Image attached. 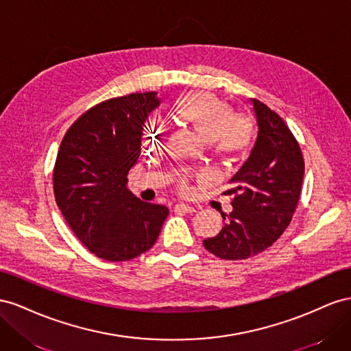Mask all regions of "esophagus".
Returning <instances> with one entry per match:
<instances>
[{"label": "esophagus", "instance_id": "34e87169", "mask_svg": "<svg viewBox=\"0 0 351 351\" xmlns=\"http://www.w3.org/2000/svg\"><path fill=\"white\" fill-rule=\"evenodd\" d=\"M175 210H181V212H185V213H194L195 208L193 206H188V204H184V203H178L175 206Z\"/></svg>", "mask_w": 351, "mask_h": 351}]
</instances>
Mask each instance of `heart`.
Here are the masks:
<instances>
[{
  "mask_svg": "<svg viewBox=\"0 0 351 351\" xmlns=\"http://www.w3.org/2000/svg\"><path fill=\"white\" fill-rule=\"evenodd\" d=\"M175 113L182 122L208 139L210 145L220 156L243 154L254 139V128L250 117L243 113H232L231 107L213 94L194 93L179 98L175 104ZM162 132L163 126L153 122L144 135V145L157 144ZM178 185L182 191H186L188 176L179 178Z\"/></svg>",
  "mask_w": 351,
  "mask_h": 351,
  "instance_id": "obj_1",
  "label": "heart"
}]
</instances>
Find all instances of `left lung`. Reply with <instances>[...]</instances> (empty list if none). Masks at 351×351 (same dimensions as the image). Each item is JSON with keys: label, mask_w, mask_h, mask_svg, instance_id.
I'll return each instance as SVG.
<instances>
[{"label": "left lung", "mask_w": 351, "mask_h": 351, "mask_svg": "<svg viewBox=\"0 0 351 351\" xmlns=\"http://www.w3.org/2000/svg\"><path fill=\"white\" fill-rule=\"evenodd\" d=\"M257 138L247 162L231 179L234 210L206 250L225 260H243L265 252L291 222L304 176V160L281 116L252 98Z\"/></svg>", "instance_id": "left-lung-1"}]
</instances>
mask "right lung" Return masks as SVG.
Masks as SVG:
<instances>
[{"mask_svg": "<svg viewBox=\"0 0 351 351\" xmlns=\"http://www.w3.org/2000/svg\"><path fill=\"white\" fill-rule=\"evenodd\" d=\"M158 104L154 91L106 99L67 129L58 148L56 203L79 241L108 262L152 248L169 215L166 206L141 202L126 186L145 119Z\"/></svg>", "mask_w": 351, "mask_h": 351, "instance_id": "obj_1", "label": "right lung"}]
</instances>
